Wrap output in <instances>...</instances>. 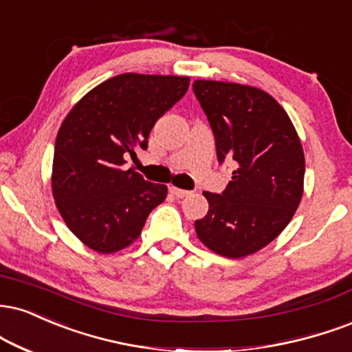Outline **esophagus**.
Returning <instances> with one entry per match:
<instances>
[{"instance_id": "esophagus-1", "label": "esophagus", "mask_w": 352, "mask_h": 352, "mask_svg": "<svg viewBox=\"0 0 352 352\" xmlns=\"http://www.w3.org/2000/svg\"><path fill=\"white\" fill-rule=\"evenodd\" d=\"M168 190H170V193L177 198H185V197H188L190 193H192V192H188V190H182V188H177V187H170Z\"/></svg>"}]
</instances>
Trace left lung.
<instances>
[{
    "label": "left lung",
    "mask_w": 352,
    "mask_h": 352,
    "mask_svg": "<svg viewBox=\"0 0 352 352\" xmlns=\"http://www.w3.org/2000/svg\"><path fill=\"white\" fill-rule=\"evenodd\" d=\"M219 162L234 165L223 195L203 192L208 213L195 231L210 251L241 259L285 230L303 195L305 154L294 122L269 93L251 85L195 80Z\"/></svg>",
    "instance_id": "8db88e82"
}]
</instances>
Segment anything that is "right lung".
Here are the masks:
<instances>
[{"label":"right lung","instance_id":"right-lung-1","mask_svg":"<svg viewBox=\"0 0 352 352\" xmlns=\"http://www.w3.org/2000/svg\"><path fill=\"white\" fill-rule=\"evenodd\" d=\"M190 77L121 74L70 109L55 139L52 195L69 230L100 254L122 251L141 236L167 185L122 165L147 149L155 121L188 90Z\"/></svg>","mask_w":352,"mask_h":352}]
</instances>
